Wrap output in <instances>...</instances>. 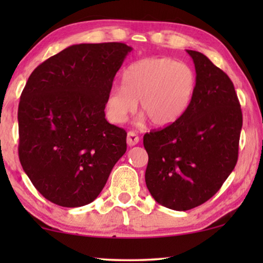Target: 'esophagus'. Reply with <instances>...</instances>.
Masks as SVG:
<instances>
[{"instance_id":"34e87169","label":"esophagus","mask_w":263,"mask_h":263,"mask_svg":"<svg viewBox=\"0 0 263 263\" xmlns=\"http://www.w3.org/2000/svg\"><path fill=\"white\" fill-rule=\"evenodd\" d=\"M139 141H140V138L135 134L134 132H129L128 133V135H127V143H128L129 146L138 145Z\"/></svg>"}]
</instances>
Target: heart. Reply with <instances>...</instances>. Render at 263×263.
<instances>
[{
    "instance_id": "1",
    "label": "heart",
    "mask_w": 263,
    "mask_h": 263,
    "mask_svg": "<svg viewBox=\"0 0 263 263\" xmlns=\"http://www.w3.org/2000/svg\"><path fill=\"white\" fill-rule=\"evenodd\" d=\"M123 86L110 89L105 99L106 116L121 124L136 107L154 127L165 128L181 118L192 103L197 86L195 70L171 57H146L127 67Z\"/></svg>"
}]
</instances>
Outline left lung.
<instances>
[{"mask_svg":"<svg viewBox=\"0 0 263 263\" xmlns=\"http://www.w3.org/2000/svg\"><path fill=\"white\" fill-rule=\"evenodd\" d=\"M195 64L197 86L176 123L146 133L145 179L153 199L174 211L210 200L238 159L242 110L230 78L199 51L186 50Z\"/></svg>","mask_w":263,"mask_h":263,"instance_id":"obj_1","label":"left lung"}]
</instances>
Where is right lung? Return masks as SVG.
Instances as JSON below:
<instances>
[{
	"instance_id": "1",
	"label": "right lung",
	"mask_w": 263,
	"mask_h": 263,
	"mask_svg": "<svg viewBox=\"0 0 263 263\" xmlns=\"http://www.w3.org/2000/svg\"><path fill=\"white\" fill-rule=\"evenodd\" d=\"M132 50L124 43L71 45L28 78L17 110L19 159L52 203H91L127 151V133L106 121L104 109Z\"/></svg>"
}]
</instances>
